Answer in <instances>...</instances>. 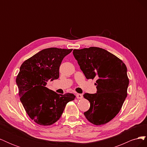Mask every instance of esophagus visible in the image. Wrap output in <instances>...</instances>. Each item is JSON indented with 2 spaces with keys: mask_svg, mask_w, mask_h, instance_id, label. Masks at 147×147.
<instances>
[{
  "mask_svg": "<svg viewBox=\"0 0 147 147\" xmlns=\"http://www.w3.org/2000/svg\"><path fill=\"white\" fill-rule=\"evenodd\" d=\"M77 98L78 99H81L83 98V95L82 94H77Z\"/></svg>",
  "mask_w": 147,
  "mask_h": 147,
  "instance_id": "34e87169",
  "label": "esophagus"
}]
</instances>
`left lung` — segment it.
<instances>
[{
  "label": "left lung",
  "mask_w": 147,
  "mask_h": 147,
  "mask_svg": "<svg viewBox=\"0 0 147 147\" xmlns=\"http://www.w3.org/2000/svg\"><path fill=\"white\" fill-rule=\"evenodd\" d=\"M73 54L86 78L97 79V93L83 95L90 102L84 115L95 125L107 123L119 113L127 95L126 66L118 57L98 47L74 50Z\"/></svg>",
  "instance_id": "left-lung-1"
}]
</instances>
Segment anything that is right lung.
<instances>
[{"label": "right lung", "instance_id": "right-lung-1", "mask_svg": "<svg viewBox=\"0 0 147 147\" xmlns=\"http://www.w3.org/2000/svg\"><path fill=\"white\" fill-rule=\"evenodd\" d=\"M72 49L46 48L21 64L16 82L26 113L40 125L50 126L63 114L66 104L74 100L72 93L59 94L46 87L48 81L59 77V67Z\"/></svg>", "mask_w": 147, "mask_h": 147}]
</instances>
